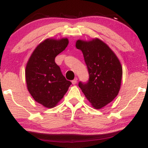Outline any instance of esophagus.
<instances>
[{
  "mask_svg": "<svg viewBox=\"0 0 148 148\" xmlns=\"http://www.w3.org/2000/svg\"><path fill=\"white\" fill-rule=\"evenodd\" d=\"M77 80H78V79L77 78H75V79H74V80H72V84H76V83H77Z\"/></svg>",
  "mask_w": 148,
  "mask_h": 148,
  "instance_id": "34e87169",
  "label": "esophagus"
}]
</instances>
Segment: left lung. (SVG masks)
Returning a JSON list of instances; mask_svg holds the SVG:
<instances>
[{
  "label": "left lung",
  "mask_w": 148,
  "mask_h": 148,
  "mask_svg": "<svg viewBox=\"0 0 148 148\" xmlns=\"http://www.w3.org/2000/svg\"><path fill=\"white\" fill-rule=\"evenodd\" d=\"M76 47L82 51L89 79L79 86L94 108L100 109L118 95L121 85L123 69L115 53L104 42L78 40Z\"/></svg>",
  "instance_id": "8db88e82"
}]
</instances>
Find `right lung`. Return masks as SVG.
Masks as SVG:
<instances>
[{"mask_svg": "<svg viewBox=\"0 0 148 148\" xmlns=\"http://www.w3.org/2000/svg\"><path fill=\"white\" fill-rule=\"evenodd\" d=\"M68 43L67 38L45 40L35 49L25 67L28 91L37 102L47 108L55 106L72 84L55 62L56 57Z\"/></svg>", "mask_w": 148, "mask_h": 148, "instance_id": "right-lung-1", "label": "right lung"}]
</instances>
